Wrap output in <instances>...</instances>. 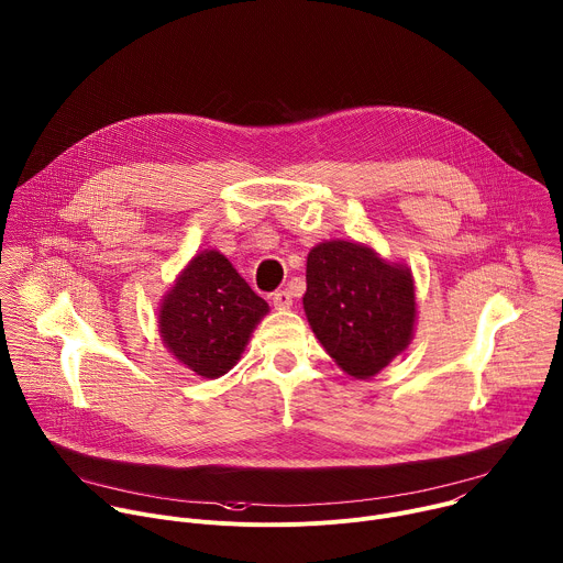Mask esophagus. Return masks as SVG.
I'll list each match as a JSON object with an SVG mask.
<instances>
[{
  "label": "esophagus",
  "instance_id": "esophagus-1",
  "mask_svg": "<svg viewBox=\"0 0 563 563\" xmlns=\"http://www.w3.org/2000/svg\"><path fill=\"white\" fill-rule=\"evenodd\" d=\"M272 300H274V307H276V309H289V307H291V294H289L287 289L276 291V294L272 296Z\"/></svg>",
  "mask_w": 563,
  "mask_h": 563
}]
</instances>
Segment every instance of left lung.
<instances>
[{
	"instance_id": "obj_1",
	"label": "left lung",
	"mask_w": 563,
	"mask_h": 563,
	"mask_svg": "<svg viewBox=\"0 0 563 563\" xmlns=\"http://www.w3.org/2000/svg\"><path fill=\"white\" fill-rule=\"evenodd\" d=\"M307 323L354 378H372L415 339L417 287L406 263L356 240H325L307 254Z\"/></svg>"
}]
</instances>
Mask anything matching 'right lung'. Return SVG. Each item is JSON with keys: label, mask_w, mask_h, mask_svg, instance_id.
<instances>
[{"label": "right lung", "mask_w": 563, "mask_h": 563, "mask_svg": "<svg viewBox=\"0 0 563 563\" xmlns=\"http://www.w3.org/2000/svg\"><path fill=\"white\" fill-rule=\"evenodd\" d=\"M269 305L218 250L196 254L157 307L169 354L200 378L224 376L245 352Z\"/></svg>", "instance_id": "add662e5"}]
</instances>
